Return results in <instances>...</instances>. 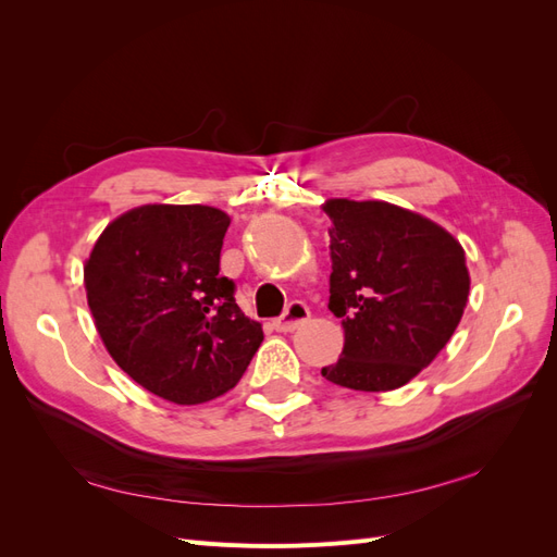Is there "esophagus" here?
I'll use <instances>...</instances> for the list:
<instances>
[{"label":"esophagus","instance_id":"obj_1","mask_svg":"<svg viewBox=\"0 0 557 557\" xmlns=\"http://www.w3.org/2000/svg\"><path fill=\"white\" fill-rule=\"evenodd\" d=\"M309 318H311V311H309V307L305 305V301H293V305L285 309V313L274 320V327L278 332H293L299 325H305Z\"/></svg>","mask_w":557,"mask_h":557}]
</instances>
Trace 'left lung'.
<instances>
[{
    "mask_svg": "<svg viewBox=\"0 0 557 557\" xmlns=\"http://www.w3.org/2000/svg\"><path fill=\"white\" fill-rule=\"evenodd\" d=\"M330 311L344 350L320 369L362 393L407 385L440 356L467 307L460 242L430 218L381 199H327Z\"/></svg>",
    "mask_w": 557,
    "mask_h": 557,
    "instance_id": "obj_1",
    "label": "left lung"
}]
</instances>
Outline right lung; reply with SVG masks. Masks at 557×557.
<instances>
[{
  "instance_id": "add662e5",
  "label": "right lung",
  "mask_w": 557,
  "mask_h": 557,
  "mask_svg": "<svg viewBox=\"0 0 557 557\" xmlns=\"http://www.w3.org/2000/svg\"><path fill=\"white\" fill-rule=\"evenodd\" d=\"M230 215L205 205H144L111 221L83 267L109 356L148 393L201 404L239 383L264 334L221 276Z\"/></svg>"
}]
</instances>
